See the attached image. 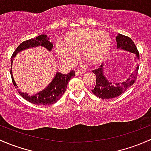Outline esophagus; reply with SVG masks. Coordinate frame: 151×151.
I'll list each match as a JSON object with an SVG mask.
<instances>
[{"label":"esophagus","mask_w":151,"mask_h":151,"mask_svg":"<svg viewBox=\"0 0 151 151\" xmlns=\"http://www.w3.org/2000/svg\"><path fill=\"white\" fill-rule=\"evenodd\" d=\"M83 74V71H81V70H77V71H76V73H75V74L77 76H80V75H81V74Z\"/></svg>","instance_id":"esophagus-1"}]
</instances>
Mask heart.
<instances>
[{
	"mask_svg": "<svg viewBox=\"0 0 151 151\" xmlns=\"http://www.w3.org/2000/svg\"><path fill=\"white\" fill-rule=\"evenodd\" d=\"M110 36L107 32L90 28H80L69 32L64 42L56 44L59 58L66 63H73L82 51L84 59L92 66L100 64L106 58L109 48Z\"/></svg>",
	"mask_w": 151,
	"mask_h": 151,
	"instance_id": "heart-1",
	"label": "heart"
}]
</instances>
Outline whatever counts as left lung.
I'll list each match as a JSON object with an SVG mask.
<instances>
[{
    "instance_id": "left-lung-1",
    "label": "left lung",
    "mask_w": 151,
    "mask_h": 151,
    "mask_svg": "<svg viewBox=\"0 0 151 151\" xmlns=\"http://www.w3.org/2000/svg\"><path fill=\"white\" fill-rule=\"evenodd\" d=\"M116 40L117 42V49L127 50L134 53L136 55V59L139 61V52L131 38L122 34H118V35L116 37ZM138 69L139 66L137 65L135 71L131 74L129 78L127 79L124 82L114 83L112 82H109L105 77L104 74V65L102 63L98 69L92 71L96 76V86L92 92L95 96L102 99H109L120 96L134 83L137 77Z\"/></svg>"
}]
</instances>
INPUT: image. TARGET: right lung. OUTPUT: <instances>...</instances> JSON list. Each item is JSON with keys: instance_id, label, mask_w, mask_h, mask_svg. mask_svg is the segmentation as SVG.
Returning a JSON list of instances; mask_svg holds the SVG:
<instances>
[{"instance_id": "obj_1", "label": "right lung", "mask_w": 151, "mask_h": 151, "mask_svg": "<svg viewBox=\"0 0 151 151\" xmlns=\"http://www.w3.org/2000/svg\"><path fill=\"white\" fill-rule=\"evenodd\" d=\"M37 46H42L50 51L53 48V44L49 41V37H47L46 35H40L37 37L22 42L13 53L12 58H11V76H12V82L15 88H18L15 81L14 80L12 74V63L14 58L19 52L25 49L30 48V47H34ZM75 76V71H71L69 74H63L61 72H57L55 76L52 80V82L44 89L43 90L40 91V93H37L36 95L32 96H28L27 93H24L18 90L19 93L20 94L22 98H24L29 102L33 104L36 105H42V106H47V105H51L56 103L58 100L61 98L65 93L66 90V86L68 85L69 81Z\"/></svg>"}]
</instances>
